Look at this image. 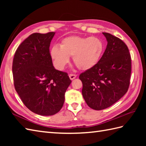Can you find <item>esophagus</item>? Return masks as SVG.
Masks as SVG:
<instances>
[{
  "instance_id": "esophagus-1",
  "label": "esophagus",
  "mask_w": 146,
  "mask_h": 146,
  "mask_svg": "<svg viewBox=\"0 0 146 146\" xmlns=\"http://www.w3.org/2000/svg\"><path fill=\"white\" fill-rule=\"evenodd\" d=\"M69 77H70V80H73V79H75V78H76V75H75V74H70V75H69Z\"/></svg>"
}]
</instances>
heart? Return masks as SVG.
Here are the masks:
<instances>
[{"mask_svg":"<svg viewBox=\"0 0 146 146\" xmlns=\"http://www.w3.org/2000/svg\"><path fill=\"white\" fill-rule=\"evenodd\" d=\"M104 51V42L97 37L70 36L62 40L60 48L53 46L50 54L54 66L58 70H63L69 62V57L73 56L77 68L88 70L97 64Z\"/></svg>","mask_w":146,"mask_h":146,"instance_id":"1","label":"heart"}]
</instances>
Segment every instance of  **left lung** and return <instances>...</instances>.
Here are the masks:
<instances>
[{
  "instance_id": "obj_1",
  "label": "left lung",
  "mask_w": 146,
  "mask_h": 146,
  "mask_svg": "<svg viewBox=\"0 0 146 146\" xmlns=\"http://www.w3.org/2000/svg\"><path fill=\"white\" fill-rule=\"evenodd\" d=\"M107 41L97 64L80 74L82 95L88 107L100 110L110 107L128 90L131 74V57L120 39L103 33Z\"/></svg>"
}]
</instances>
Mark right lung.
I'll return each mask as SVG.
<instances>
[{
	"instance_id": "obj_1",
	"label": "right lung",
	"mask_w": 146,
	"mask_h": 146,
	"mask_svg": "<svg viewBox=\"0 0 146 146\" xmlns=\"http://www.w3.org/2000/svg\"><path fill=\"white\" fill-rule=\"evenodd\" d=\"M55 33H33L17 48L12 63L15 90L26 107L41 115L60 111L71 80L52 65L49 46Z\"/></svg>"
}]
</instances>
